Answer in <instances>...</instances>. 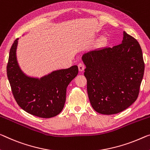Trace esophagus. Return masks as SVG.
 I'll return each instance as SVG.
<instances>
[{
  "mask_svg": "<svg viewBox=\"0 0 150 150\" xmlns=\"http://www.w3.org/2000/svg\"><path fill=\"white\" fill-rule=\"evenodd\" d=\"M78 70H79V71H80V72H82L85 68L84 64L82 63V62H80V63L78 64Z\"/></svg>",
  "mask_w": 150,
  "mask_h": 150,
  "instance_id": "obj_1",
  "label": "esophagus"
}]
</instances>
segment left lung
<instances>
[{
    "label": "left lung",
    "mask_w": 150,
    "mask_h": 150,
    "mask_svg": "<svg viewBox=\"0 0 150 150\" xmlns=\"http://www.w3.org/2000/svg\"><path fill=\"white\" fill-rule=\"evenodd\" d=\"M87 92L98 113L123 111L137 100L144 73L142 48L135 39L123 32L119 45L83 55Z\"/></svg>",
    "instance_id": "8db88e82"
}]
</instances>
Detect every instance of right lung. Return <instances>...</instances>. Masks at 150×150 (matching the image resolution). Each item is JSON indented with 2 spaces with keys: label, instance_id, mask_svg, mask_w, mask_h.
<instances>
[{
  "label": "right lung",
  "instance_id": "add662e5",
  "mask_svg": "<svg viewBox=\"0 0 150 150\" xmlns=\"http://www.w3.org/2000/svg\"><path fill=\"white\" fill-rule=\"evenodd\" d=\"M17 39L9 52L6 72L11 91L19 107L41 118L56 116L63 109L66 88L78 73L77 66L56 70L40 79L27 76L21 70L16 57Z\"/></svg>",
  "mask_w": 150,
  "mask_h": 150
}]
</instances>
